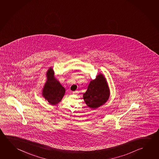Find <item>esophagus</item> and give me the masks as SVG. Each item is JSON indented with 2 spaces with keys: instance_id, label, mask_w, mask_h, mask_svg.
I'll return each mask as SVG.
<instances>
[{
  "instance_id": "1",
  "label": "esophagus",
  "mask_w": 159,
  "mask_h": 159,
  "mask_svg": "<svg viewBox=\"0 0 159 159\" xmlns=\"http://www.w3.org/2000/svg\"><path fill=\"white\" fill-rule=\"evenodd\" d=\"M73 93L74 94H76L78 93V92L77 91H75V92H73Z\"/></svg>"
}]
</instances>
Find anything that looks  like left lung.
Listing matches in <instances>:
<instances>
[{"instance_id":"8db88e82","label":"left lung","mask_w":159,"mask_h":159,"mask_svg":"<svg viewBox=\"0 0 159 159\" xmlns=\"http://www.w3.org/2000/svg\"><path fill=\"white\" fill-rule=\"evenodd\" d=\"M109 96L108 83L104 76L100 73L95 79L90 81L86 92L83 94V99L88 107L94 109L104 104Z\"/></svg>"}]
</instances>
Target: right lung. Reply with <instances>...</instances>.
Wrapping results in <instances>:
<instances>
[{"mask_svg":"<svg viewBox=\"0 0 159 159\" xmlns=\"http://www.w3.org/2000/svg\"><path fill=\"white\" fill-rule=\"evenodd\" d=\"M54 71L51 67L46 73V82L42 89V95L52 106L61 102L65 93V89L59 81L55 78Z\"/></svg>","mask_w":159,"mask_h":159,"instance_id":"obj_1","label":"right lung"}]
</instances>
